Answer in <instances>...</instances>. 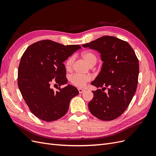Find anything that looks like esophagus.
I'll return each mask as SVG.
<instances>
[{"instance_id": "esophagus-1", "label": "esophagus", "mask_w": 156, "mask_h": 156, "mask_svg": "<svg viewBox=\"0 0 156 156\" xmlns=\"http://www.w3.org/2000/svg\"><path fill=\"white\" fill-rule=\"evenodd\" d=\"M78 91L80 93H83L85 92V89H78Z\"/></svg>"}]
</instances>
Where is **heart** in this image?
<instances>
[{
    "label": "heart",
    "mask_w": 156,
    "mask_h": 156,
    "mask_svg": "<svg viewBox=\"0 0 156 156\" xmlns=\"http://www.w3.org/2000/svg\"><path fill=\"white\" fill-rule=\"evenodd\" d=\"M83 59L88 64L89 67L94 66L97 62V57L96 54L92 52H85L82 55ZM74 62V57L71 56L65 62V67L67 71H71L73 68V65ZM91 80V76L90 75H81L78 74H75L71 77L70 80L71 83L75 86L79 87H82L85 86L86 83Z\"/></svg>",
    "instance_id": "1"
}]
</instances>
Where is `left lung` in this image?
I'll return each mask as SVG.
<instances>
[{"label":"left lung","instance_id":"left-lung-1","mask_svg":"<svg viewBox=\"0 0 156 156\" xmlns=\"http://www.w3.org/2000/svg\"><path fill=\"white\" fill-rule=\"evenodd\" d=\"M82 47L98 51L103 62L100 72L91 83L102 89L92 91L89 111L102 120L117 119L126 109L136 91L139 73L136 55L129 43L113 36H103ZM106 88L107 91L104 92Z\"/></svg>","mask_w":156,"mask_h":156}]
</instances>
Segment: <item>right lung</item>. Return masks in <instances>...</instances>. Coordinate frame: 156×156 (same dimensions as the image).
Here are the masks:
<instances>
[{"label": "right lung", "mask_w": 156, "mask_h": 156, "mask_svg": "<svg viewBox=\"0 0 156 156\" xmlns=\"http://www.w3.org/2000/svg\"><path fill=\"white\" fill-rule=\"evenodd\" d=\"M81 48L77 44L65 45L43 40L29 46L18 69V87L31 112L44 121L56 120L66 114L71 98L79 94L72 85L54 91L51 83H67L63 62Z\"/></svg>", "instance_id": "obj_1"}]
</instances>
